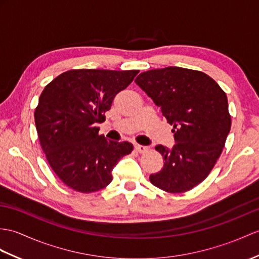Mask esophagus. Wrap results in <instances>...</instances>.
I'll return each instance as SVG.
<instances>
[{"instance_id":"esophagus-1","label":"esophagus","mask_w":259,"mask_h":259,"mask_svg":"<svg viewBox=\"0 0 259 259\" xmlns=\"http://www.w3.org/2000/svg\"><path fill=\"white\" fill-rule=\"evenodd\" d=\"M135 149H136V151H137V152L143 153V152H146V151H147V150H148V147L140 146V144H136V146H135Z\"/></svg>"}]
</instances>
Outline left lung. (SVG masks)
<instances>
[{
    "mask_svg": "<svg viewBox=\"0 0 259 259\" xmlns=\"http://www.w3.org/2000/svg\"><path fill=\"white\" fill-rule=\"evenodd\" d=\"M136 83L173 125L172 149L159 146L164 160L150 182L169 193L190 191L207 178L231 130L226 94L202 71L165 67L143 71Z\"/></svg>",
    "mask_w": 259,
    "mask_h": 259,
    "instance_id": "obj_1",
    "label": "left lung"
}]
</instances>
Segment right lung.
I'll list each match as a JSON object with an SVG mask.
<instances>
[{"label":"right lung","mask_w":259,"mask_h":259,"mask_svg":"<svg viewBox=\"0 0 259 259\" xmlns=\"http://www.w3.org/2000/svg\"><path fill=\"white\" fill-rule=\"evenodd\" d=\"M139 70L71 69L44 88L35 109L40 147L61 181L81 193L99 191L112 181L118 161L131 153L128 141L107 140L97 123L106 120L113 98Z\"/></svg>","instance_id":"right-lung-1"}]
</instances>
